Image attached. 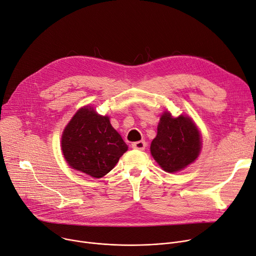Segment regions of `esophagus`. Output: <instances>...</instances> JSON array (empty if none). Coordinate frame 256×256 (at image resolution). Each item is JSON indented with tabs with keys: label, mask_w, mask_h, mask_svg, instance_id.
Listing matches in <instances>:
<instances>
[{
	"label": "esophagus",
	"mask_w": 256,
	"mask_h": 256,
	"mask_svg": "<svg viewBox=\"0 0 256 256\" xmlns=\"http://www.w3.org/2000/svg\"><path fill=\"white\" fill-rule=\"evenodd\" d=\"M147 146V143L145 141H138V142H134L132 144V147L134 149H138V150H144Z\"/></svg>",
	"instance_id": "34e87169"
}]
</instances>
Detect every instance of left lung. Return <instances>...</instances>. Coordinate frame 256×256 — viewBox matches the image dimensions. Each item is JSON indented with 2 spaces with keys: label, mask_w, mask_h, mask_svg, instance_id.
Masks as SVG:
<instances>
[{
  "label": "left lung",
  "mask_w": 256,
  "mask_h": 256,
  "mask_svg": "<svg viewBox=\"0 0 256 256\" xmlns=\"http://www.w3.org/2000/svg\"><path fill=\"white\" fill-rule=\"evenodd\" d=\"M200 150V134L192 119L183 115L173 118L164 112L150 146L158 164L168 173L178 172L196 160Z\"/></svg>",
  "instance_id": "8db88e82"
}]
</instances>
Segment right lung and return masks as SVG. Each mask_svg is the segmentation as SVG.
I'll list each match as a JSON object with an SVG mask.
<instances>
[{"instance_id":"1","label":"right lung","mask_w":256,"mask_h":256,"mask_svg":"<svg viewBox=\"0 0 256 256\" xmlns=\"http://www.w3.org/2000/svg\"><path fill=\"white\" fill-rule=\"evenodd\" d=\"M62 149L69 166L77 171L100 178L115 166L128 145L111 126L108 116L92 108H81L64 130Z\"/></svg>"}]
</instances>
